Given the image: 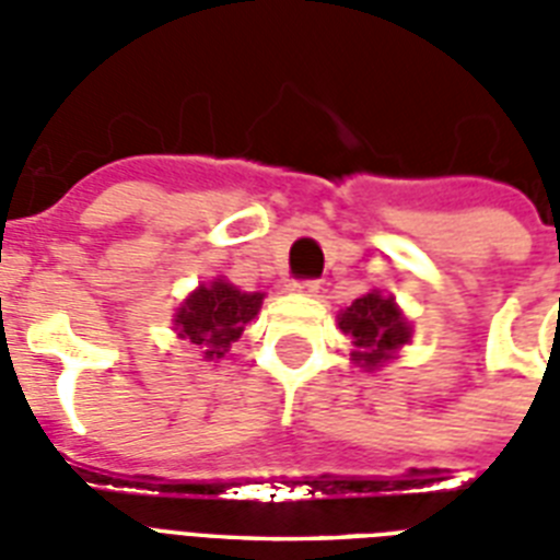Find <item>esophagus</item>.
<instances>
[{"mask_svg": "<svg viewBox=\"0 0 560 560\" xmlns=\"http://www.w3.org/2000/svg\"><path fill=\"white\" fill-rule=\"evenodd\" d=\"M290 290H293V293L316 295V293H319V281H316V279H293Z\"/></svg>", "mask_w": 560, "mask_h": 560, "instance_id": "esophagus-1", "label": "esophagus"}]
</instances>
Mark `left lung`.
<instances>
[{
	"label": "left lung",
	"mask_w": 560,
	"mask_h": 560,
	"mask_svg": "<svg viewBox=\"0 0 560 560\" xmlns=\"http://www.w3.org/2000/svg\"><path fill=\"white\" fill-rule=\"evenodd\" d=\"M345 336H351L357 345L353 359L365 368H376L380 362L390 359V353L408 342V330L402 313L388 295L374 293L362 295L342 313L339 319Z\"/></svg>",
	"instance_id": "8db88e82"
}]
</instances>
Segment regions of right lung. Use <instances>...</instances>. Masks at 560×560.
<instances>
[{
    "mask_svg": "<svg viewBox=\"0 0 560 560\" xmlns=\"http://www.w3.org/2000/svg\"><path fill=\"white\" fill-rule=\"evenodd\" d=\"M261 299V293H241L224 279L212 281L209 288L195 290L177 311V336L201 345L203 359H221L238 339L244 325L256 319Z\"/></svg>",
    "mask_w": 560,
    "mask_h": 560,
    "instance_id": "right-lung-1",
    "label": "right lung"
}]
</instances>
